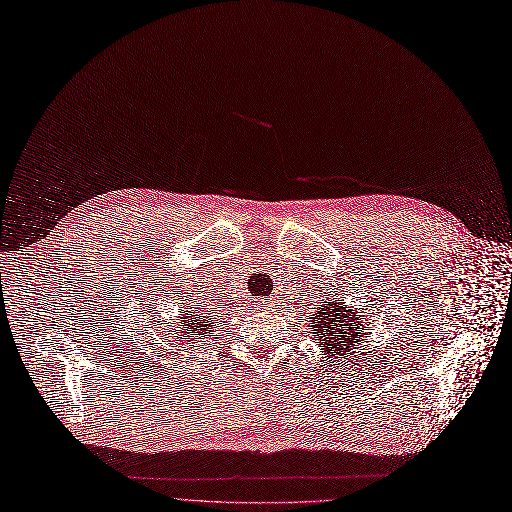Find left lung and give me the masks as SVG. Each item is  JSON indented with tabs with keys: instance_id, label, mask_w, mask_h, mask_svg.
<instances>
[{
	"instance_id": "8db88e82",
	"label": "left lung",
	"mask_w": 512,
	"mask_h": 512,
	"mask_svg": "<svg viewBox=\"0 0 512 512\" xmlns=\"http://www.w3.org/2000/svg\"><path fill=\"white\" fill-rule=\"evenodd\" d=\"M314 326V341L322 347V355L326 358H349V355L358 353L355 345L364 341L366 330L370 324H364V318H358L355 309H347L343 301H324L318 314L311 318ZM332 362V360H330Z\"/></svg>"
}]
</instances>
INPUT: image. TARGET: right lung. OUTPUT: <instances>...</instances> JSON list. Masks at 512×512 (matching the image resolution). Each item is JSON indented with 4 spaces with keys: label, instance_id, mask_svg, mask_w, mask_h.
I'll return each mask as SVG.
<instances>
[{
    "label": "right lung",
    "instance_id": "obj_1",
    "mask_svg": "<svg viewBox=\"0 0 512 512\" xmlns=\"http://www.w3.org/2000/svg\"><path fill=\"white\" fill-rule=\"evenodd\" d=\"M213 324H215L213 318L205 316L203 311H198V307H194V309L186 307V311H182V322L177 324L182 328L180 337H177V339H182L188 330L190 332H203V335H207V328L213 326ZM173 332H175V328H173ZM209 335H213V330H209Z\"/></svg>",
    "mask_w": 512,
    "mask_h": 512
}]
</instances>
